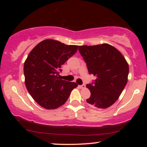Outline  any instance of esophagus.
I'll return each instance as SVG.
<instances>
[{"mask_svg":"<svg viewBox=\"0 0 147 147\" xmlns=\"http://www.w3.org/2000/svg\"><path fill=\"white\" fill-rule=\"evenodd\" d=\"M79 88H82V89H84V88H86V86L84 85V84H83V85H80V86H79Z\"/></svg>","mask_w":147,"mask_h":147,"instance_id":"esophagus-1","label":"esophagus"}]
</instances>
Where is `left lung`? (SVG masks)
<instances>
[{
    "label": "left lung",
    "mask_w": 147,
    "mask_h": 147,
    "mask_svg": "<svg viewBox=\"0 0 147 147\" xmlns=\"http://www.w3.org/2000/svg\"><path fill=\"white\" fill-rule=\"evenodd\" d=\"M89 74L97 78L86 87L90 91L86 102L99 109H106L119 98L128 81L129 65L119 50L103 43L79 46Z\"/></svg>",
    "instance_id": "left-lung-1"
}]
</instances>
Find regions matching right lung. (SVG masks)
Wrapping results in <instances>:
<instances>
[{
  "label": "right lung",
  "mask_w": 147,
  "mask_h": 147,
  "mask_svg": "<svg viewBox=\"0 0 147 147\" xmlns=\"http://www.w3.org/2000/svg\"><path fill=\"white\" fill-rule=\"evenodd\" d=\"M78 45L45 39L30 52L24 63L25 84L30 95L45 109H55L68 99L77 86L75 82L60 79L63 64L75 55Z\"/></svg>",
  "instance_id": "obj_1"
}]
</instances>
